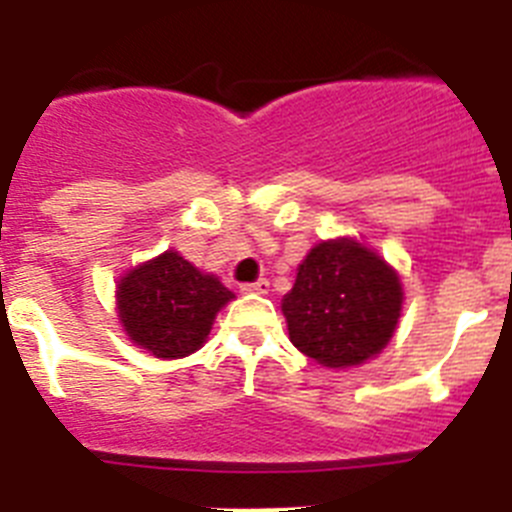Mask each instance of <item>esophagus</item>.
<instances>
[{
    "instance_id": "obj_1",
    "label": "esophagus",
    "mask_w": 512,
    "mask_h": 512,
    "mask_svg": "<svg viewBox=\"0 0 512 512\" xmlns=\"http://www.w3.org/2000/svg\"><path fill=\"white\" fill-rule=\"evenodd\" d=\"M243 295H266L269 292V282L266 279H256V282L241 284Z\"/></svg>"
}]
</instances>
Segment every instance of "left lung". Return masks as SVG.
Instances as JSON below:
<instances>
[{
	"label": "left lung",
	"instance_id": "left-lung-1",
	"mask_svg": "<svg viewBox=\"0 0 512 512\" xmlns=\"http://www.w3.org/2000/svg\"><path fill=\"white\" fill-rule=\"evenodd\" d=\"M400 310L397 271L348 238L312 248L282 300L289 341L333 369L379 354L395 333Z\"/></svg>",
	"mask_w": 512,
	"mask_h": 512
}]
</instances>
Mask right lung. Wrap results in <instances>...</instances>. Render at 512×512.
Returning <instances> with one entry per match:
<instances>
[{
    "label": "right lung",
    "mask_w": 512,
    "mask_h": 512,
    "mask_svg": "<svg viewBox=\"0 0 512 512\" xmlns=\"http://www.w3.org/2000/svg\"><path fill=\"white\" fill-rule=\"evenodd\" d=\"M228 300H233V292L220 279L194 269L176 251L128 271L117 284L120 323L130 341L158 359L194 354Z\"/></svg>",
    "instance_id": "1"
}]
</instances>
